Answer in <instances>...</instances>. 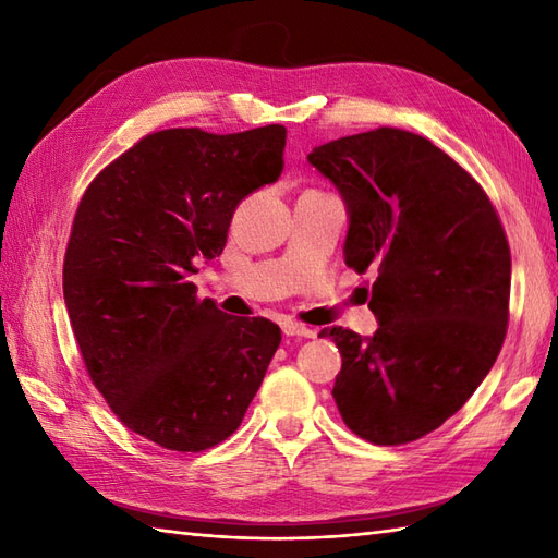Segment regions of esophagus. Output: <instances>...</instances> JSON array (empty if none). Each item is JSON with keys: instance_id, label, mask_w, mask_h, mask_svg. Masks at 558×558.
I'll list each match as a JSON object with an SVG mask.
<instances>
[{"instance_id": "1", "label": "esophagus", "mask_w": 558, "mask_h": 558, "mask_svg": "<svg viewBox=\"0 0 558 558\" xmlns=\"http://www.w3.org/2000/svg\"><path fill=\"white\" fill-rule=\"evenodd\" d=\"M282 333H286V336H300V338H314L316 330L310 328V326H304V324L288 322V324H282Z\"/></svg>"}]
</instances>
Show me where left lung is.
I'll return each mask as SVG.
<instances>
[{"label":"left lung","mask_w":558,"mask_h":558,"mask_svg":"<svg viewBox=\"0 0 558 558\" xmlns=\"http://www.w3.org/2000/svg\"><path fill=\"white\" fill-rule=\"evenodd\" d=\"M306 160L345 204V264L376 272V333H318L342 357L336 405L366 441H414L453 417L499 357L511 298L499 216L456 160L402 129L342 136Z\"/></svg>","instance_id":"left-lung-1"}]
</instances>
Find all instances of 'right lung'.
<instances>
[{"instance_id":"1","label":"right lung","mask_w":558,"mask_h":558,"mask_svg":"<svg viewBox=\"0 0 558 558\" xmlns=\"http://www.w3.org/2000/svg\"><path fill=\"white\" fill-rule=\"evenodd\" d=\"M288 129H165L83 194L64 256V302L93 384L129 429L182 453L242 424L280 345L268 318L198 302L189 276L222 254L240 201L278 182Z\"/></svg>"}]
</instances>
